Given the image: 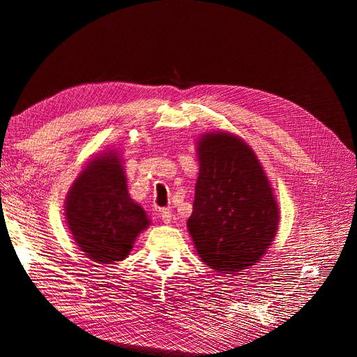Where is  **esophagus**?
<instances>
[{
  "instance_id": "obj_1",
  "label": "esophagus",
  "mask_w": 357,
  "mask_h": 357,
  "mask_svg": "<svg viewBox=\"0 0 357 357\" xmlns=\"http://www.w3.org/2000/svg\"><path fill=\"white\" fill-rule=\"evenodd\" d=\"M160 215H162V220H164L165 223H169V222H171L172 214H171V210H169V208H162V210H160Z\"/></svg>"
}]
</instances>
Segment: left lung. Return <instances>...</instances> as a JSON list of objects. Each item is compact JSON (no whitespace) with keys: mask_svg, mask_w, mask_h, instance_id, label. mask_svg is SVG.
Masks as SVG:
<instances>
[{"mask_svg":"<svg viewBox=\"0 0 357 357\" xmlns=\"http://www.w3.org/2000/svg\"><path fill=\"white\" fill-rule=\"evenodd\" d=\"M197 149L199 174L188 229L205 265L236 274L261 261L277 235L271 183L240 137L210 132Z\"/></svg>","mask_w":357,"mask_h":357,"instance_id":"obj_1","label":"left lung"}]
</instances>
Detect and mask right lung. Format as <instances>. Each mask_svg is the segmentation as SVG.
<instances>
[{"label": "right lung", "mask_w": 357, "mask_h": 357, "mask_svg": "<svg viewBox=\"0 0 357 357\" xmlns=\"http://www.w3.org/2000/svg\"><path fill=\"white\" fill-rule=\"evenodd\" d=\"M68 229L96 264L123 261L150 220L129 197L122 158L116 150L92 159L74 180L66 201Z\"/></svg>", "instance_id": "add662e5"}]
</instances>
